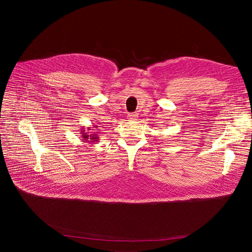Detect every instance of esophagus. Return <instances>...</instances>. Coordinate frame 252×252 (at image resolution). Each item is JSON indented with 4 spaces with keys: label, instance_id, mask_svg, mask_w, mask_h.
<instances>
[{
    "label": "esophagus",
    "instance_id": "34e87169",
    "mask_svg": "<svg viewBox=\"0 0 252 252\" xmlns=\"http://www.w3.org/2000/svg\"><path fill=\"white\" fill-rule=\"evenodd\" d=\"M137 117H138V116H137V114H136V113L128 114V115H127V119H128L129 122H134V121H136Z\"/></svg>",
    "mask_w": 252,
    "mask_h": 252
}]
</instances>
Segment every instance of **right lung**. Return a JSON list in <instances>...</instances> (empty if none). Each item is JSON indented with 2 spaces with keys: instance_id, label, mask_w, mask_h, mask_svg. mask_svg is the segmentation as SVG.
Returning a JSON list of instances; mask_svg holds the SVG:
<instances>
[{
  "instance_id": "1",
  "label": "right lung",
  "mask_w": 252,
  "mask_h": 252,
  "mask_svg": "<svg viewBox=\"0 0 252 252\" xmlns=\"http://www.w3.org/2000/svg\"><path fill=\"white\" fill-rule=\"evenodd\" d=\"M93 127H98L97 126H94ZM91 126H89L87 129L85 128V126L81 129V134H82V139H83V142H89V143H95V142H98L99 140V137L97 134H90L91 131ZM95 129V128H93Z\"/></svg>"
}]
</instances>
